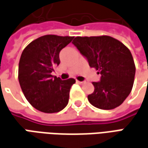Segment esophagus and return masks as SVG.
<instances>
[{"label":"esophagus","instance_id":"esophagus-1","mask_svg":"<svg viewBox=\"0 0 148 148\" xmlns=\"http://www.w3.org/2000/svg\"><path fill=\"white\" fill-rule=\"evenodd\" d=\"M76 82L78 83V84H83L84 83V82H81V81H78V80H76Z\"/></svg>","mask_w":148,"mask_h":148}]
</instances>
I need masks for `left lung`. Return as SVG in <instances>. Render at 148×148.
Segmentation results:
<instances>
[{"mask_svg":"<svg viewBox=\"0 0 148 148\" xmlns=\"http://www.w3.org/2000/svg\"><path fill=\"white\" fill-rule=\"evenodd\" d=\"M73 45L87 58L89 66L101 74L93 82L89 102L100 109H113L124 102L132 90L135 65L130 51L111 36H77Z\"/></svg>","mask_w":148,"mask_h":148,"instance_id":"left-lung-1","label":"left lung"}]
</instances>
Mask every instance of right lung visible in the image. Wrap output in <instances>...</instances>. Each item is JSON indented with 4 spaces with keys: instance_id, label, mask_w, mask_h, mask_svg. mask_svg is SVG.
I'll list each match as a JSON object with an SVG mask.
<instances>
[{
    "instance_id": "obj_1",
    "label": "right lung",
    "mask_w": 148,
    "mask_h": 148,
    "mask_svg": "<svg viewBox=\"0 0 148 148\" xmlns=\"http://www.w3.org/2000/svg\"><path fill=\"white\" fill-rule=\"evenodd\" d=\"M73 39V36L46 35L33 40L22 53L19 84L28 102L39 111L60 112L68 104L70 87L75 80H61L51 73L60 64L61 50Z\"/></svg>"
}]
</instances>
